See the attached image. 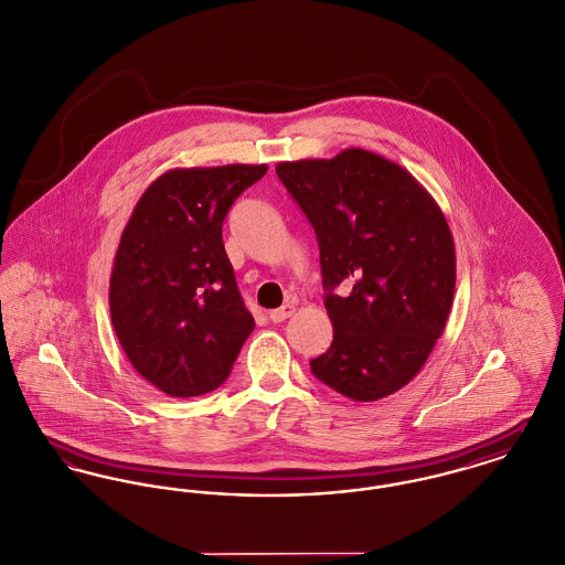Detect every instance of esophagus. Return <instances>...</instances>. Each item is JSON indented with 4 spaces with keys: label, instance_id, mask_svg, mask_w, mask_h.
Returning <instances> with one entry per match:
<instances>
[{
    "label": "esophagus",
    "instance_id": "obj_1",
    "mask_svg": "<svg viewBox=\"0 0 565 565\" xmlns=\"http://www.w3.org/2000/svg\"><path fill=\"white\" fill-rule=\"evenodd\" d=\"M292 313H295V305L284 303L281 307L273 309V311L268 313V318H270L273 322H284V320H286V318H290Z\"/></svg>",
    "mask_w": 565,
    "mask_h": 565
}]
</instances>
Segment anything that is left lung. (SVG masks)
<instances>
[{"label": "left lung", "mask_w": 565, "mask_h": 565, "mask_svg": "<svg viewBox=\"0 0 565 565\" xmlns=\"http://www.w3.org/2000/svg\"><path fill=\"white\" fill-rule=\"evenodd\" d=\"M313 227L333 324L311 374L354 402L402 390L440 338L456 288L449 225L428 191L387 159L348 148L275 168ZM350 282L348 298L334 295Z\"/></svg>", "instance_id": "obj_1"}]
</instances>
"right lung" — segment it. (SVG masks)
<instances>
[{
  "label": "right lung",
  "mask_w": 565,
  "mask_h": 565,
  "mask_svg": "<svg viewBox=\"0 0 565 565\" xmlns=\"http://www.w3.org/2000/svg\"><path fill=\"white\" fill-rule=\"evenodd\" d=\"M266 166L172 170L137 202L109 281L114 331L132 367L172 397L217 390L256 322L221 227Z\"/></svg>",
  "instance_id": "right-lung-1"
}]
</instances>
